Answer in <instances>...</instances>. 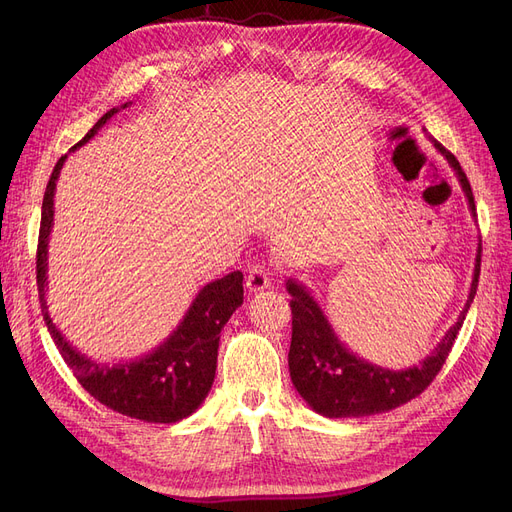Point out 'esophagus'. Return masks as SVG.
Instances as JSON below:
<instances>
[{
    "mask_svg": "<svg viewBox=\"0 0 512 512\" xmlns=\"http://www.w3.org/2000/svg\"><path fill=\"white\" fill-rule=\"evenodd\" d=\"M270 284H272L270 267H267L265 263H255L249 270V276H247L249 292H261L265 288H270Z\"/></svg>",
    "mask_w": 512,
    "mask_h": 512,
    "instance_id": "esophagus-1",
    "label": "esophagus"
}]
</instances>
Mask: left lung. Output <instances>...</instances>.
Masks as SVG:
<instances>
[{"label": "left lung", "instance_id": "8db88e82", "mask_svg": "<svg viewBox=\"0 0 512 512\" xmlns=\"http://www.w3.org/2000/svg\"><path fill=\"white\" fill-rule=\"evenodd\" d=\"M434 147L444 155L448 166L459 180L471 218L475 220V201L471 184L456 157L440 143ZM477 222V220H475ZM481 265V242L475 255V270L471 278L469 297L459 319L454 321L438 346L419 365L407 369H388L365 361L348 348L332 328L328 315L319 307L311 290L294 278L286 280V290L292 297V340L288 351L290 380L307 405L324 417H369L388 413L419 396L442 369L450 348L459 334L465 315L475 299Z\"/></svg>", "mask_w": 512, "mask_h": 512}]
</instances>
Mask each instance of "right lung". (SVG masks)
Segmentation results:
<instances>
[{
  "mask_svg": "<svg viewBox=\"0 0 512 512\" xmlns=\"http://www.w3.org/2000/svg\"><path fill=\"white\" fill-rule=\"evenodd\" d=\"M128 105H132V101L105 112L70 153L87 145L107 120ZM66 157L68 153L62 155L53 168L41 207L37 286L47 330L62 359L74 371L78 384L107 409L147 423H176L186 419L203 405L211 390L215 367H218L220 334L232 313L242 305V292H245L242 290V274L232 272L205 284L172 334L143 357L103 363L80 353L53 324L47 307L49 234L53 228V211H56L53 197H56V182Z\"/></svg>",
  "mask_w": 512,
  "mask_h": 512,
  "instance_id": "right-lung-1",
  "label": "right lung"
}]
</instances>
